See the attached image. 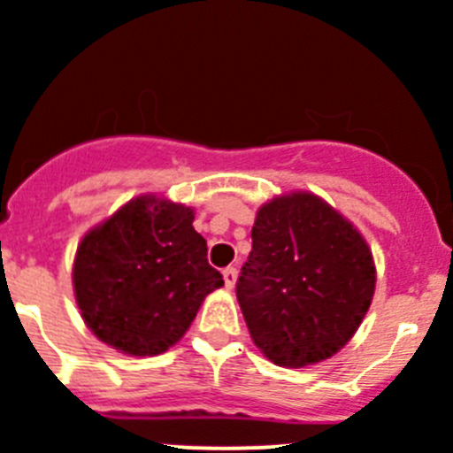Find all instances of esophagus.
Here are the masks:
<instances>
[{"mask_svg":"<svg viewBox=\"0 0 453 453\" xmlns=\"http://www.w3.org/2000/svg\"><path fill=\"white\" fill-rule=\"evenodd\" d=\"M223 280H226V288L232 289L236 283V267H226L223 270Z\"/></svg>","mask_w":453,"mask_h":453,"instance_id":"1","label":"esophagus"}]
</instances>
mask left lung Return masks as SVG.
<instances>
[{
  "mask_svg": "<svg viewBox=\"0 0 453 453\" xmlns=\"http://www.w3.org/2000/svg\"><path fill=\"white\" fill-rule=\"evenodd\" d=\"M374 283L357 227L319 196L294 192L258 210L236 298L257 348L276 365L305 367L354 336Z\"/></svg>",
  "mask_w": 453,
  "mask_h": 453,
  "instance_id": "obj_1",
  "label": "left lung"
}]
</instances>
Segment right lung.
<instances>
[{
	"label": "right lung",
	"mask_w": 453,
	"mask_h": 453,
	"mask_svg": "<svg viewBox=\"0 0 453 453\" xmlns=\"http://www.w3.org/2000/svg\"><path fill=\"white\" fill-rule=\"evenodd\" d=\"M192 221L186 205L139 196L83 236L73 283L96 338L157 357L186 334L203 298L223 285Z\"/></svg>",
	"instance_id": "add662e5"
}]
</instances>
